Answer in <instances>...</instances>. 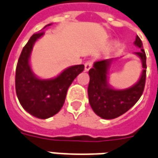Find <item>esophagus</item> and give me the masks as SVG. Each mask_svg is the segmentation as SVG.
I'll list each match as a JSON object with an SVG mask.
<instances>
[{
  "mask_svg": "<svg viewBox=\"0 0 158 158\" xmlns=\"http://www.w3.org/2000/svg\"><path fill=\"white\" fill-rule=\"evenodd\" d=\"M92 62L91 61H87L85 63V67H84V69H85V71H89L91 67H92Z\"/></svg>",
  "mask_w": 158,
  "mask_h": 158,
  "instance_id": "esophagus-1",
  "label": "esophagus"
}]
</instances>
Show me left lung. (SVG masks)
Returning <instances> with one entry per match:
<instances>
[{
  "mask_svg": "<svg viewBox=\"0 0 158 158\" xmlns=\"http://www.w3.org/2000/svg\"><path fill=\"white\" fill-rule=\"evenodd\" d=\"M134 44L141 50L135 52L142 61L143 71L139 81L127 89H114L107 82V70L113 59L95 62L90 69L88 94L89 104L94 112L102 118L112 119L124 114L134 106L143 92L146 79V55L143 43L139 36Z\"/></svg>",
  "mask_w": 158,
  "mask_h": 158,
  "instance_id": "left-lung-1",
  "label": "left lung"
}]
</instances>
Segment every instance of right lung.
<instances>
[{
    "instance_id": "obj_1",
    "label": "right lung",
    "mask_w": 158,
    "mask_h": 158,
    "mask_svg": "<svg viewBox=\"0 0 158 158\" xmlns=\"http://www.w3.org/2000/svg\"><path fill=\"white\" fill-rule=\"evenodd\" d=\"M43 34L44 31L34 33L23 48L16 66L15 90L23 108L37 118L44 119L60 111L64 106L69 87L83 71L84 65L69 67L53 79L38 78L31 71L29 58L33 44Z\"/></svg>"
}]
</instances>
